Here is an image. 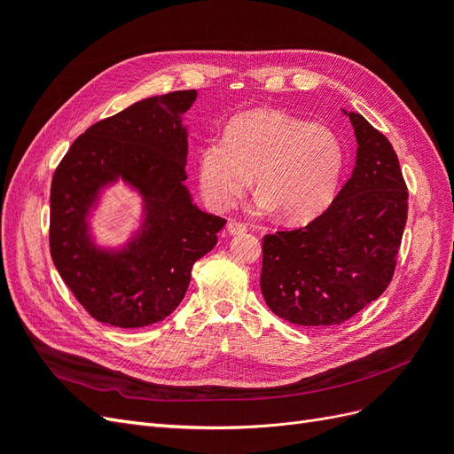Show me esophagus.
<instances>
[{
    "instance_id": "1",
    "label": "esophagus",
    "mask_w": 454,
    "mask_h": 454,
    "mask_svg": "<svg viewBox=\"0 0 454 454\" xmlns=\"http://www.w3.org/2000/svg\"><path fill=\"white\" fill-rule=\"evenodd\" d=\"M227 231L231 232V235H244V232L248 231V227H246V225L240 223V222H229Z\"/></svg>"
}]
</instances>
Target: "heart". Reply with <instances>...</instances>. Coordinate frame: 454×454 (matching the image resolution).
<instances>
[{
	"instance_id": "b5f03b06",
	"label": "heart",
	"mask_w": 454,
	"mask_h": 454,
	"mask_svg": "<svg viewBox=\"0 0 454 454\" xmlns=\"http://www.w3.org/2000/svg\"><path fill=\"white\" fill-rule=\"evenodd\" d=\"M342 145L320 122L259 107L231 117L223 138L199 149V184L214 210L235 208L257 184V206L290 222L320 214L332 202L342 172Z\"/></svg>"
}]
</instances>
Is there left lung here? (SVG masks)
I'll return each mask as SVG.
<instances>
[{
	"mask_svg": "<svg viewBox=\"0 0 454 454\" xmlns=\"http://www.w3.org/2000/svg\"><path fill=\"white\" fill-rule=\"evenodd\" d=\"M358 140L350 180L305 227L263 237L261 294L295 325H339L392 282L407 222V185L387 136L348 114Z\"/></svg>",
	"mask_w": 454,
	"mask_h": 454,
	"instance_id": "left-lung-1",
	"label": "left lung"
}]
</instances>
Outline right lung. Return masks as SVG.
Masks as SVG:
<instances>
[{
	"label": "right lung",
	"mask_w": 454,
	"mask_h": 454,
	"mask_svg": "<svg viewBox=\"0 0 454 454\" xmlns=\"http://www.w3.org/2000/svg\"><path fill=\"white\" fill-rule=\"evenodd\" d=\"M195 90L136 102L89 127L67 149L51 182L52 263L94 320L122 329L167 318L182 303L195 261L217 244L227 223L191 202L187 132L182 115ZM117 176L146 200L145 231L127 251L100 253L84 217L102 184Z\"/></svg>",
	"instance_id": "1"
}]
</instances>
